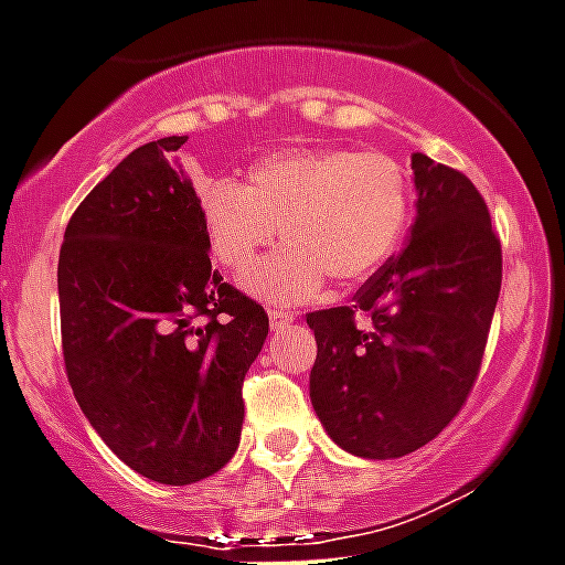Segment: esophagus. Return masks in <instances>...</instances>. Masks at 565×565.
<instances>
[{"label":"esophagus","mask_w":565,"mask_h":565,"mask_svg":"<svg viewBox=\"0 0 565 565\" xmlns=\"http://www.w3.org/2000/svg\"><path fill=\"white\" fill-rule=\"evenodd\" d=\"M294 319H297V316H294L291 310H271V313H268V324H271V330H282V327L291 324Z\"/></svg>","instance_id":"34e87169"}]
</instances>
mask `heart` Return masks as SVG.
I'll return each instance as SVG.
<instances>
[{"instance_id": "heart-1", "label": "heart", "mask_w": 565, "mask_h": 565, "mask_svg": "<svg viewBox=\"0 0 565 565\" xmlns=\"http://www.w3.org/2000/svg\"><path fill=\"white\" fill-rule=\"evenodd\" d=\"M211 252L244 277L279 238L291 244L249 279L257 297L302 302L321 288L377 274L411 222V182L399 160L369 149H282L255 160L244 185L213 180L199 191Z\"/></svg>"}]
</instances>
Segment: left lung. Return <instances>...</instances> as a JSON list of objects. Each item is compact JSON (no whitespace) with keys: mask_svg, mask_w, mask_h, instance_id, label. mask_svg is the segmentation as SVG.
Segmentation results:
<instances>
[{"mask_svg":"<svg viewBox=\"0 0 565 565\" xmlns=\"http://www.w3.org/2000/svg\"><path fill=\"white\" fill-rule=\"evenodd\" d=\"M411 166L418 216L405 249L354 305L308 313L319 347L310 402L358 458H402L449 427L477 383L502 288V244L475 182L422 152Z\"/></svg>","mask_w":565,"mask_h":565,"instance_id":"8db88e82","label":"left lung"}]
</instances>
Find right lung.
I'll use <instances>...</instances> for the list:
<instances>
[{
	"mask_svg": "<svg viewBox=\"0 0 565 565\" xmlns=\"http://www.w3.org/2000/svg\"><path fill=\"white\" fill-rule=\"evenodd\" d=\"M185 141L127 154L68 218L57 260L68 385L107 447L163 486L233 458L268 335L266 310L211 266Z\"/></svg>",
	"mask_w": 565,
	"mask_h": 565,
	"instance_id": "1",
	"label": "right lung"
}]
</instances>
